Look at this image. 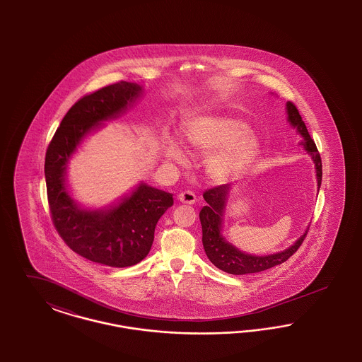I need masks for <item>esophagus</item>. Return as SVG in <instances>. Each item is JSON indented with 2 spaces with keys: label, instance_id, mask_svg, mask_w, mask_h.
<instances>
[{
  "label": "esophagus",
  "instance_id": "esophagus-1",
  "mask_svg": "<svg viewBox=\"0 0 362 362\" xmlns=\"http://www.w3.org/2000/svg\"><path fill=\"white\" fill-rule=\"evenodd\" d=\"M178 201L180 202H182V204H189V205H192V204H194L196 202V194L193 193V192H189V190H185V192H181L180 194H178Z\"/></svg>",
  "mask_w": 362,
  "mask_h": 362
}]
</instances>
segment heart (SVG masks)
I'll use <instances>...</instances> for the list:
<instances>
[{
  "label": "heart",
  "instance_id": "b5f03b06",
  "mask_svg": "<svg viewBox=\"0 0 362 362\" xmlns=\"http://www.w3.org/2000/svg\"><path fill=\"white\" fill-rule=\"evenodd\" d=\"M187 148L197 154L215 151L205 160L204 168L216 184L227 182L254 161L260 150V139L250 132V126L238 117L212 114L200 115L187 122L184 129ZM163 153L175 163L184 165L187 154L181 139L175 134L163 138Z\"/></svg>",
  "mask_w": 362,
  "mask_h": 362
}]
</instances>
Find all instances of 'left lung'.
<instances>
[{"instance_id":"obj_1","label":"left lung","mask_w":362,"mask_h":362,"mask_svg":"<svg viewBox=\"0 0 362 362\" xmlns=\"http://www.w3.org/2000/svg\"><path fill=\"white\" fill-rule=\"evenodd\" d=\"M286 114H287V122L290 123V126L295 129L296 133L302 138L299 145L303 146L314 162L317 187L320 192L322 182L321 156L317 150L314 141L308 134V127L305 122L302 121L299 111L291 102L286 103ZM230 190H232V185L226 184V185L209 189L202 194L204 200L206 202V205L202 206L200 211L202 245L208 259L216 267L232 275L255 274V272L266 271L268 268L279 266L291 255L296 252V250L300 247V244L303 243L308 235V228H306L303 235H300L290 247L275 254H247L239 250L238 247H235L232 243H229L227 238L223 235V228H224V217H226Z\"/></svg>"}]
</instances>
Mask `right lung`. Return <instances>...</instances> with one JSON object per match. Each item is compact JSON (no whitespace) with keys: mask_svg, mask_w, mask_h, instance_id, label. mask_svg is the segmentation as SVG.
Listing matches in <instances>:
<instances>
[{"mask_svg":"<svg viewBox=\"0 0 362 362\" xmlns=\"http://www.w3.org/2000/svg\"><path fill=\"white\" fill-rule=\"evenodd\" d=\"M144 93L136 83L119 81L86 95L68 110L45 154L48 202L59 235L74 252L108 267H130L148 256L173 194L141 181L108 205L84 206L72 196L68 163L88 135L122 117Z\"/></svg>","mask_w":362,"mask_h":362,"instance_id":"right-lung-1","label":"right lung"}]
</instances>
